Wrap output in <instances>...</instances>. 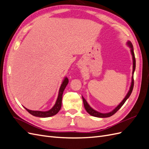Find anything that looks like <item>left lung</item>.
I'll list each match as a JSON object with an SVG mask.
<instances>
[{
  "label": "left lung",
  "mask_w": 149,
  "mask_h": 149,
  "mask_svg": "<svg viewBox=\"0 0 149 149\" xmlns=\"http://www.w3.org/2000/svg\"><path fill=\"white\" fill-rule=\"evenodd\" d=\"M127 44L130 47V48H131V54L132 55V59H133V71H132V83H131V85H130V89L129 91L128 92V93L127 94V95H126V96L125 97V98L123 100V101H122L117 106L115 109L109 112V113H101V112H99L95 110H94L93 108H91V107L89 106V105L88 104L87 101L85 100V99L82 96V98H83V104H84V108L86 111L88 113L91 115L93 116H94V117H97V118H108V117H110L111 116H112L113 114H114L116 112L118 111L120 108L123 106L124 104L125 103V102L126 101V100H127V99L129 97L130 95L132 93V91L133 90V88H134V71H135V69H136V58H135V55H134V49H133V46H132V44L131 43V42H127Z\"/></svg>",
  "instance_id": "obj_1"
}]
</instances>
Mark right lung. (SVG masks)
Instances as JSON below:
<instances>
[{"label":"right lung","mask_w":149,"mask_h":149,"mask_svg":"<svg viewBox=\"0 0 149 149\" xmlns=\"http://www.w3.org/2000/svg\"><path fill=\"white\" fill-rule=\"evenodd\" d=\"M68 83V79L66 77L63 81L61 87L59 90V93H58V99L56 101L55 106H54L50 110L48 111H31L26 109L25 107V109L30 114L33 115L36 117H40V118H48V117H51L54 115L56 114L61 109V101H62V96L64 90Z\"/></svg>","instance_id":"add662e5"}]
</instances>
